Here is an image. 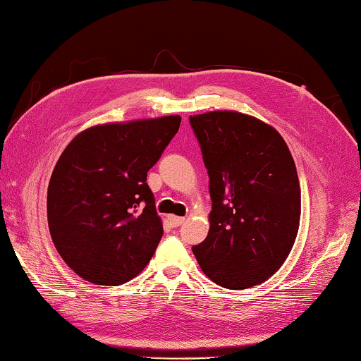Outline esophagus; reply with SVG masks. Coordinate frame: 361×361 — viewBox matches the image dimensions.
Returning a JSON list of instances; mask_svg holds the SVG:
<instances>
[{
  "instance_id": "1",
  "label": "esophagus",
  "mask_w": 361,
  "mask_h": 361,
  "mask_svg": "<svg viewBox=\"0 0 361 361\" xmlns=\"http://www.w3.org/2000/svg\"><path fill=\"white\" fill-rule=\"evenodd\" d=\"M168 220H169V224L173 225V226H179V225H182V224L185 222L184 217H177V216H169Z\"/></svg>"
}]
</instances>
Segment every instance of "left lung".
I'll use <instances>...</instances> for the list:
<instances>
[{"instance_id": "obj_1", "label": "left lung", "mask_w": 361, "mask_h": 361, "mask_svg": "<svg viewBox=\"0 0 361 361\" xmlns=\"http://www.w3.org/2000/svg\"><path fill=\"white\" fill-rule=\"evenodd\" d=\"M209 174V233L193 245L203 273L230 290L269 279L300 226L301 190L293 157L273 126L235 111L190 116Z\"/></svg>"}]
</instances>
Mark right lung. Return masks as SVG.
<instances>
[{
	"label": "right lung",
	"mask_w": 361,
	"mask_h": 361,
	"mask_svg": "<svg viewBox=\"0 0 361 361\" xmlns=\"http://www.w3.org/2000/svg\"><path fill=\"white\" fill-rule=\"evenodd\" d=\"M179 125V116L97 125L63 150L47 188L49 230L82 279L120 286L155 254L163 225L147 171Z\"/></svg>",
	"instance_id": "1"
}]
</instances>
